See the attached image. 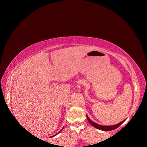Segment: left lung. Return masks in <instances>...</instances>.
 <instances>
[{"instance_id": "obj_1", "label": "left lung", "mask_w": 147, "mask_h": 147, "mask_svg": "<svg viewBox=\"0 0 147 147\" xmlns=\"http://www.w3.org/2000/svg\"><path fill=\"white\" fill-rule=\"evenodd\" d=\"M86 116H87V119H88L89 123H90L92 126H94V127H95L96 128L99 129V130H104V131H109V130H115V129H116L117 128H118L119 126H120L121 124H123V122L125 121V120H124L123 121L121 122L120 123L117 124H115V125H113V126H102V125H100V124H96L95 123H94V122L92 121L91 119L88 117V115H86Z\"/></svg>"}]
</instances>
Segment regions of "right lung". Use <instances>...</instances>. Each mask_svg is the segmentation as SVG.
I'll return each instance as SVG.
<instances>
[{
    "mask_svg": "<svg viewBox=\"0 0 147 147\" xmlns=\"http://www.w3.org/2000/svg\"><path fill=\"white\" fill-rule=\"evenodd\" d=\"M63 128H62V130H63ZM60 130V131H59V132H60V131H61V130ZM55 136H56V135H55Z\"/></svg>",
    "mask_w": 147,
    "mask_h": 147,
    "instance_id": "right-lung-1",
    "label": "right lung"
}]
</instances>
